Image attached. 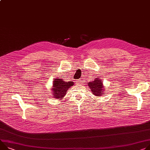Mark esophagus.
Returning <instances> with one entry per match:
<instances>
[{
	"mask_svg": "<svg viewBox=\"0 0 150 150\" xmlns=\"http://www.w3.org/2000/svg\"><path fill=\"white\" fill-rule=\"evenodd\" d=\"M82 82H83V79H82V78L79 79V80H77V83H82Z\"/></svg>",
	"mask_w": 150,
	"mask_h": 150,
	"instance_id": "34e87169",
	"label": "esophagus"
}]
</instances>
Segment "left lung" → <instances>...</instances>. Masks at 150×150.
<instances>
[{"label":"left lung","instance_id":"1","mask_svg":"<svg viewBox=\"0 0 150 150\" xmlns=\"http://www.w3.org/2000/svg\"><path fill=\"white\" fill-rule=\"evenodd\" d=\"M88 86L91 89L92 93L96 96H101L104 93L103 89V82L100 79L97 78L93 82H89Z\"/></svg>","mask_w":150,"mask_h":150}]
</instances>
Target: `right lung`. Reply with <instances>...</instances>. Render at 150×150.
Segmentation results:
<instances>
[{"instance_id":"right-lung-1","label":"right lung","mask_w":150,"mask_h":150,"mask_svg":"<svg viewBox=\"0 0 150 150\" xmlns=\"http://www.w3.org/2000/svg\"><path fill=\"white\" fill-rule=\"evenodd\" d=\"M53 81V88L52 89L53 97L56 98H62L67 94L68 88L74 85L73 82H64L61 79H55Z\"/></svg>"}]
</instances>
